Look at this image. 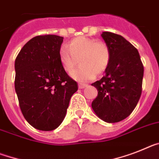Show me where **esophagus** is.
I'll return each instance as SVG.
<instances>
[{"label":"esophagus","mask_w":159,"mask_h":159,"mask_svg":"<svg viewBox=\"0 0 159 159\" xmlns=\"http://www.w3.org/2000/svg\"><path fill=\"white\" fill-rule=\"evenodd\" d=\"M86 86H87L86 84H82V83L78 84V87H79V89H83V88L86 87Z\"/></svg>","instance_id":"34e87169"}]
</instances>
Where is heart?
Instances as JSON below:
<instances>
[{"label":"heart","mask_w":159,"mask_h":159,"mask_svg":"<svg viewBox=\"0 0 159 159\" xmlns=\"http://www.w3.org/2000/svg\"><path fill=\"white\" fill-rule=\"evenodd\" d=\"M59 57L67 72L73 70L79 58L81 67L72 72L71 76L80 82H87L95 77V73L99 75L106 70L110 63L111 52L105 43L86 36H78L73 39L67 47H61Z\"/></svg>","instance_id":"heart-1"}]
</instances>
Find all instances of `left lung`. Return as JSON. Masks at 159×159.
<instances>
[{
    "label": "left lung",
    "instance_id": "obj_1",
    "mask_svg": "<svg viewBox=\"0 0 159 159\" xmlns=\"http://www.w3.org/2000/svg\"><path fill=\"white\" fill-rule=\"evenodd\" d=\"M111 52L105 75L91 84L98 96L91 107L105 122L116 123L127 118L137 106L142 90L144 67L135 47L120 34L102 32Z\"/></svg>",
    "mask_w": 159,
    "mask_h": 159
}]
</instances>
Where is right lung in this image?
I'll return each mask as SVG.
<instances>
[{
    "mask_svg": "<svg viewBox=\"0 0 159 159\" xmlns=\"http://www.w3.org/2000/svg\"><path fill=\"white\" fill-rule=\"evenodd\" d=\"M63 37L38 35L28 41L16 57V94L24 118L34 129L52 131L66 115L77 83L65 72L59 51Z\"/></svg>",
    "mask_w": 159,
    "mask_h": 159,
    "instance_id": "add662e5",
    "label": "right lung"
}]
</instances>
